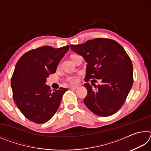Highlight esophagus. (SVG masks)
Returning a JSON list of instances; mask_svg holds the SVG:
<instances>
[{"label": "esophagus", "instance_id": "esophagus-1", "mask_svg": "<svg viewBox=\"0 0 151 151\" xmlns=\"http://www.w3.org/2000/svg\"><path fill=\"white\" fill-rule=\"evenodd\" d=\"M77 88H78L77 86H70V88L71 89V90H76Z\"/></svg>", "mask_w": 151, "mask_h": 151}]
</instances>
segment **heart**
<instances>
[{"label": "heart", "mask_w": 151, "mask_h": 151, "mask_svg": "<svg viewBox=\"0 0 151 151\" xmlns=\"http://www.w3.org/2000/svg\"><path fill=\"white\" fill-rule=\"evenodd\" d=\"M72 56H73V55H72ZM72 56H71V57H72ZM68 80L70 83H75L77 82V79H76V78H75V77H69Z\"/></svg>", "instance_id": "obj_1"}]
</instances>
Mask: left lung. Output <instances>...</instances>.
I'll use <instances>...</instances> for the list:
<instances>
[{
    "instance_id": "1",
    "label": "left lung",
    "mask_w": 151,
    "mask_h": 151,
    "mask_svg": "<svg viewBox=\"0 0 151 151\" xmlns=\"http://www.w3.org/2000/svg\"><path fill=\"white\" fill-rule=\"evenodd\" d=\"M70 48L87 63L85 81H102L101 85L94 86L96 89L88 83L84 85L88 91L84 99L86 107L100 116L116 113L133 84L132 61L123 47L114 40L97 38Z\"/></svg>"
}]
</instances>
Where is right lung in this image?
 Instances as JSON below:
<instances>
[{
  "label": "right lung",
  "mask_w": 151,
  "mask_h": 151,
  "mask_svg": "<svg viewBox=\"0 0 151 151\" xmlns=\"http://www.w3.org/2000/svg\"><path fill=\"white\" fill-rule=\"evenodd\" d=\"M68 45L54 48L50 46L28 51L15 66L11 84L12 97L27 119L45 123L54 116L68 88L50 90L47 78L56 72L58 63L68 50Z\"/></svg>",
  "instance_id": "1"
}]
</instances>
